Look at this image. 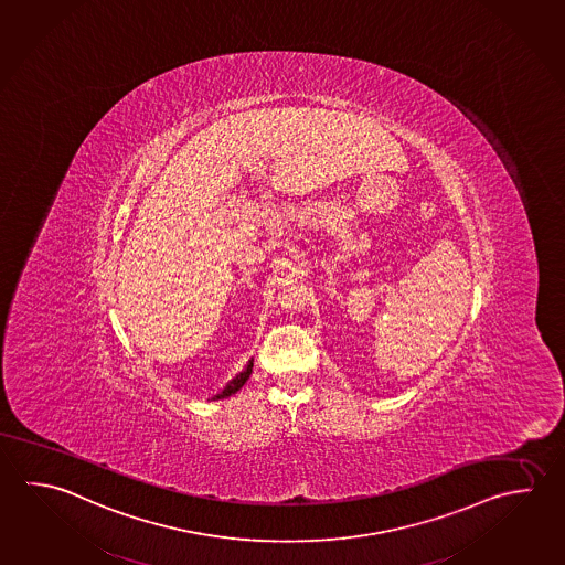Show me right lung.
Here are the masks:
<instances>
[{
    "instance_id": "add662e5",
    "label": "right lung",
    "mask_w": 565,
    "mask_h": 565,
    "mask_svg": "<svg viewBox=\"0 0 565 565\" xmlns=\"http://www.w3.org/2000/svg\"><path fill=\"white\" fill-rule=\"evenodd\" d=\"M252 367H254V360H249L244 370L237 373L234 380H232L230 384L225 385L224 390H222L220 394L213 395V399H224V397H230V395L235 394V392H239V390H242V385L249 380V375H252Z\"/></svg>"
}]
</instances>
